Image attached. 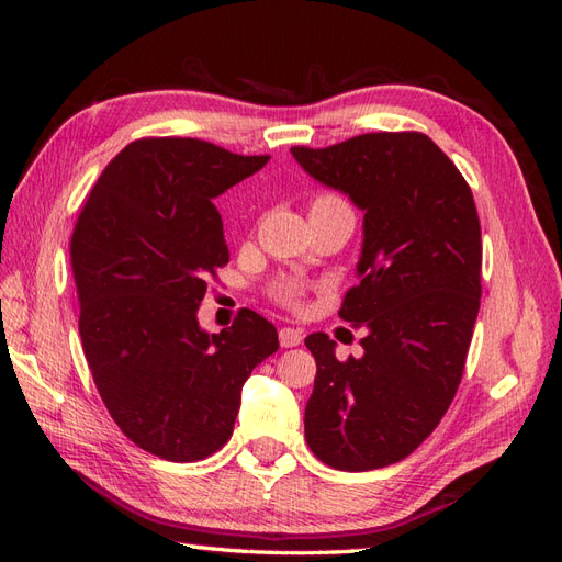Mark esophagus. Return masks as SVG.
Listing matches in <instances>:
<instances>
[{"label": "esophagus", "instance_id": "esophagus-1", "mask_svg": "<svg viewBox=\"0 0 562 562\" xmlns=\"http://www.w3.org/2000/svg\"><path fill=\"white\" fill-rule=\"evenodd\" d=\"M278 338H280V345L282 348H296V345L302 342V330L300 328H280V333H278Z\"/></svg>", "mask_w": 562, "mask_h": 562}]
</instances>
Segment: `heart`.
<instances>
[{"instance_id": "heart-1", "label": "heart", "mask_w": 562, "mask_h": 562, "mask_svg": "<svg viewBox=\"0 0 562 562\" xmlns=\"http://www.w3.org/2000/svg\"><path fill=\"white\" fill-rule=\"evenodd\" d=\"M326 200H338V198L321 195L316 202H326ZM272 296H274V300H278L280 304H284V306H296V304L302 302V296H304V284H302L300 280L284 278V280L272 284Z\"/></svg>"}]
</instances>
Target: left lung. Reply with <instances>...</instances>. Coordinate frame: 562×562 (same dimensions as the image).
<instances>
[{
    "label": "left lung",
    "instance_id": "1",
    "mask_svg": "<svg viewBox=\"0 0 562 562\" xmlns=\"http://www.w3.org/2000/svg\"><path fill=\"white\" fill-rule=\"evenodd\" d=\"M290 151L364 212L360 284L340 306L367 328L364 355L340 362L326 333L304 340L316 360L304 435L333 469H384L432 435L459 389L481 308L479 212L457 166L420 133Z\"/></svg>",
    "mask_w": 562,
    "mask_h": 562
}]
</instances>
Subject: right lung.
I'll use <instances>...</instances> for the list:
<instances>
[{
  "label": "right lung",
  "instance_id": "obj_1",
  "mask_svg": "<svg viewBox=\"0 0 562 562\" xmlns=\"http://www.w3.org/2000/svg\"><path fill=\"white\" fill-rule=\"evenodd\" d=\"M270 157L193 137L137 139L105 166L71 234L79 336L117 427L166 461H200L229 441L250 372L278 330L241 308L207 333L198 308L229 262L214 198Z\"/></svg>",
  "mask_w": 562,
  "mask_h": 562
}]
</instances>
